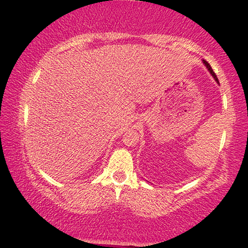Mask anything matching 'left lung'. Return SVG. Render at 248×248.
Here are the masks:
<instances>
[{"label":"left lung","mask_w":248,"mask_h":248,"mask_svg":"<svg viewBox=\"0 0 248 248\" xmlns=\"http://www.w3.org/2000/svg\"><path fill=\"white\" fill-rule=\"evenodd\" d=\"M203 63H204V64H205V67L207 68V70H209V71H210V74H211V75H212V77H213L214 79H216V81L217 82V84H219V80H217V76H216V74H214V71L212 70V68H211V65H210L209 63H207V62H206L205 60H203Z\"/></svg>","instance_id":"obj_1"}]
</instances>
